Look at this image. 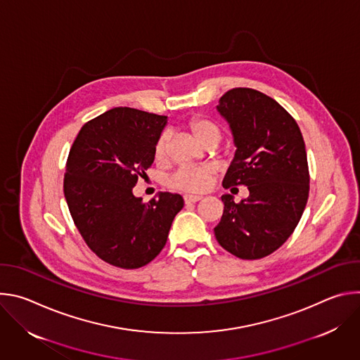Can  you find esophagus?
Instances as JSON below:
<instances>
[{"label":"esophagus","mask_w":360,"mask_h":360,"mask_svg":"<svg viewBox=\"0 0 360 360\" xmlns=\"http://www.w3.org/2000/svg\"><path fill=\"white\" fill-rule=\"evenodd\" d=\"M202 199V196H199V195H185L184 196V200H185V203H195V202H199Z\"/></svg>","instance_id":"esophagus-1"}]
</instances>
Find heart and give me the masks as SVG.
<instances>
[{
	"mask_svg": "<svg viewBox=\"0 0 360 360\" xmlns=\"http://www.w3.org/2000/svg\"><path fill=\"white\" fill-rule=\"evenodd\" d=\"M188 128L195 135V138L205 146H217L222 138V127L208 117H203V115L192 117L188 121ZM169 148H171V132L164 131L158 136L155 146H153V153H155L157 161H165L168 158ZM215 174H217V168L214 165L181 167L168 178V185L172 189L181 191V192L200 193L210 188Z\"/></svg>",
	"mask_w": 360,
	"mask_h": 360,
	"instance_id": "1",
	"label": "heart"
}]
</instances>
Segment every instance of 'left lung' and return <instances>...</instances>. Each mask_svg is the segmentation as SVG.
I'll return each instance as SVG.
<instances>
[{
    "mask_svg": "<svg viewBox=\"0 0 360 360\" xmlns=\"http://www.w3.org/2000/svg\"><path fill=\"white\" fill-rule=\"evenodd\" d=\"M229 122L236 152L224 188L248 186L239 203L224 195L214 232L240 259H261L293 233L309 196V168L302 132L278 102L252 88H232L217 107Z\"/></svg>",
    "mask_w": 360,
    "mask_h": 360,
    "instance_id": "left-lung-1",
    "label": "left lung"
}]
</instances>
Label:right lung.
<instances>
[{
	"instance_id": "add662e5",
	"label": "right lung",
	"mask_w": 360,
	"mask_h": 360,
	"mask_svg": "<svg viewBox=\"0 0 360 360\" xmlns=\"http://www.w3.org/2000/svg\"><path fill=\"white\" fill-rule=\"evenodd\" d=\"M165 124V115L112 108L84 124L70 149L64 175L70 214L88 248L112 266L138 269L155 259L184 208L178 193L162 192L148 203L132 193L155 158Z\"/></svg>"
}]
</instances>
